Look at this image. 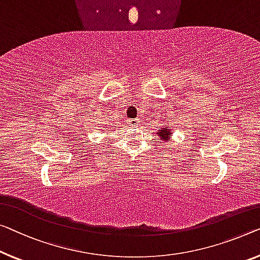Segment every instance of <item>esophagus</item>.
Instances as JSON below:
<instances>
[{
  "mask_svg": "<svg viewBox=\"0 0 260 260\" xmlns=\"http://www.w3.org/2000/svg\"><path fill=\"white\" fill-rule=\"evenodd\" d=\"M128 125L129 126L140 125V120H139V119H131V120H128Z\"/></svg>",
  "mask_w": 260,
  "mask_h": 260,
  "instance_id": "34e87169",
  "label": "esophagus"
}]
</instances>
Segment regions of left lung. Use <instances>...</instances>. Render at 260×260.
<instances>
[{"instance_id": "obj_1", "label": "left lung", "mask_w": 260, "mask_h": 260, "mask_svg": "<svg viewBox=\"0 0 260 260\" xmlns=\"http://www.w3.org/2000/svg\"><path fill=\"white\" fill-rule=\"evenodd\" d=\"M156 134L158 137V140L167 142L170 139V137H172V128H169V127H167V126L161 127V128L157 129Z\"/></svg>"}]
</instances>
